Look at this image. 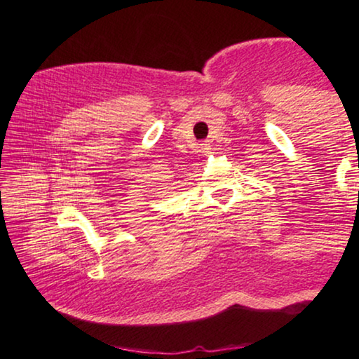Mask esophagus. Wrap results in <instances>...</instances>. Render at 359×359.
Segmentation results:
<instances>
[{
	"instance_id": "1",
	"label": "esophagus",
	"mask_w": 359,
	"mask_h": 359,
	"mask_svg": "<svg viewBox=\"0 0 359 359\" xmlns=\"http://www.w3.org/2000/svg\"><path fill=\"white\" fill-rule=\"evenodd\" d=\"M201 151H203L204 155H209L210 154V144L209 142L201 144Z\"/></svg>"
}]
</instances>
